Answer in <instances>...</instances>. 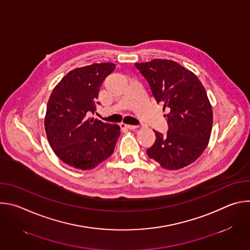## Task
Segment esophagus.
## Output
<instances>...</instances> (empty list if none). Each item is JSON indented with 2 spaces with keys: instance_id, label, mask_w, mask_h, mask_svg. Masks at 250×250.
I'll use <instances>...</instances> for the list:
<instances>
[{
  "instance_id": "34e87169",
  "label": "esophagus",
  "mask_w": 250,
  "mask_h": 250,
  "mask_svg": "<svg viewBox=\"0 0 250 250\" xmlns=\"http://www.w3.org/2000/svg\"><path fill=\"white\" fill-rule=\"evenodd\" d=\"M121 127L123 128H128V129H135L138 127V125H126V124H121Z\"/></svg>"
}]
</instances>
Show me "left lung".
I'll list each match as a JSON object with an SVG mask.
<instances>
[{"label":"left lung","instance_id":"1","mask_svg":"<svg viewBox=\"0 0 250 250\" xmlns=\"http://www.w3.org/2000/svg\"><path fill=\"white\" fill-rule=\"evenodd\" d=\"M148 82L157 104L168 111L166 135L155 131L149 158L167 170H178L197 160L206 149L212 126L211 105L198 77L179 63L153 59L135 63Z\"/></svg>","mask_w":250,"mask_h":250}]
</instances>
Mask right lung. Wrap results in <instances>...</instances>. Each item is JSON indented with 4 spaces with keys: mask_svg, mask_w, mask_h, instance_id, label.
I'll use <instances>...</instances> for the list:
<instances>
[{
    "mask_svg": "<svg viewBox=\"0 0 250 250\" xmlns=\"http://www.w3.org/2000/svg\"><path fill=\"white\" fill-rule=\"evenodd\" d=\"M115 68L114 63L76 68L50 95L44 119L46 136L54 153L71 167L93 169L114 152L121 127L89 116L100 104L101 85Z\"/></svg>",
    "mask_w": 250,
    "mask_h": 250,
    "instance_id": "right-lung-1",
    "label": "right lung"
}]
</instances>
